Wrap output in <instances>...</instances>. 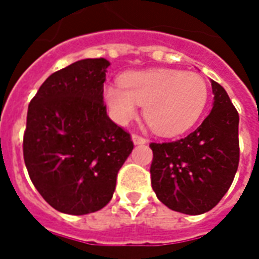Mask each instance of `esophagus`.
<instances>
[{
  "label": "esophagus",
  "instance_id": "34e87169",
  "mask_svg": "<svg viewBox=\"0 0 259 259\" xmlns=\"http://www.w3.org/2000/svg\"><path fill=\"white\" fill-rule=\"evenodd\" d=\"M132 140H133V142L136 145H142V144H145L146 142V138L142 137V136H140V134L137 133H134L133 136H132Z\"/></svg>",
  "mask_w": 259,
  "mask_h": 259
}]
</instances>
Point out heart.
<instances>
[{
    "instance_id": "1",
    "label": "heart",
    "mask_w": 259,
    "mask_h": 259,
    "mask_svg": "<svg viewBox=\"0 0 259 259\" xmlns=\"http://www.w3.org/2000/svg\"><path fill=\"white\" fill-rule=\"evenodd\" d=\"M105 101L118 123L126 125L144 106L146 123L161 136H176L200 118L208 86L200 75L180 70L129 72L118 86L105 87Z\"/></svg>"
}]
</instances>
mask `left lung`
<instances>
[{
  "label": "left lung",
  "instance_id": "obj_1",
  "mask_svg": "<svg viewBox=\"0 0 259 259\" xmlns=\"http://www.w3.org/2000/svg\"><path fill=\"white\" fill-rule=\"evenodd\" d=\"M213 106L187 137L152 142V188L168 208L200 215L221 201L239 164V114L226 90L211 82Z\"/></svg>",
  "mask_w": 259,
  "mask_h": 259
}]
</instances>
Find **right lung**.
Wrapping results in <instances>:
<instances>
[{"label": "right lung", "mask_w": 259, "mask_h": 259, "mask_svg": "<svg viewBox=\"0 0 259 259\" xmlns=\"http://www.w3.org/2000/svg\"><path fill=\"white\" fill-rule=\"evenodd\" d=\"M110 63L84 59L50 75L28 107L22 152L29 177L55 209L86 215L113 197L133 150L130 134L106 113Z\"/></svg>", "instance_id": "1"}]
</instances>
